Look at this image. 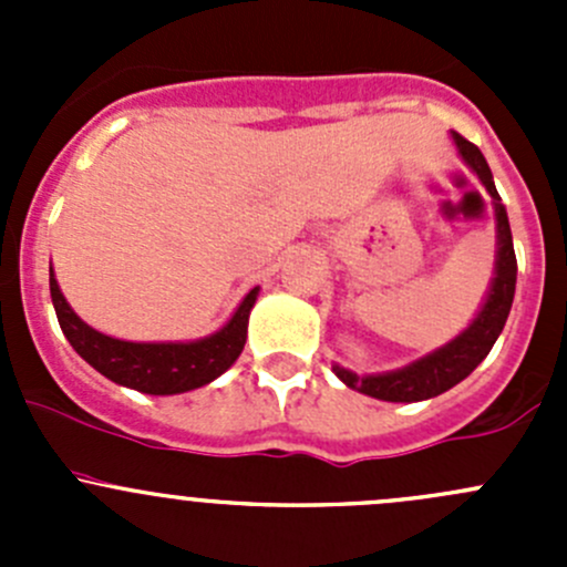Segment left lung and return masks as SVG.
<instances>
[{"label": "left lung", "mask_w": 567, "mask_h": 567, "mask_svg": "<svg viewBox=\"0 0 567 567\" xmlns=\"http://www.w3.org/2000/svg\"><path fill=\"white\" fill-rule=\"evenodd\" d=\"M455 147H458L461 158L468 164L485 192L494 199V214H496V268L494 279H491V290L485 296V305L480 307L477 318L463 329L455 340L447 346L436 348L427 357L416 359V362L405 364L400 370H390V373H375V375H357L351 370L334 364V375L351 390L370 394V398L390 400V403H416V400L436 398V394L453 390L461 384L494 348L496 337L505 329V320L511 316L513 296H516V251H513V236H511V221H507V210L502 205L499 192L494 186V175H491L488 162L480 153L477 145L463 140L461 134H453Z\"/></svg>", "instance_id": "8db88e82"}]
</instances>
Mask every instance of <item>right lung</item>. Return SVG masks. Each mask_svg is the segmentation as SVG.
I'll return each instance as SVG.
<instances>
[{"mask_svg":"<svg viewBox=\"0 0 567 567\" xmlns=\"http://www.w3.org/2000/svg\"><path fill=\"white\" fill-rule=\"evenodd\" d=\"M49 288L60 329L73 346V351L84 362L93 364L101 375H106L109 381L145 394H181L219 379L241 357L244 342H247L249 312L257 301V290H260L251 288L247 299L233 312V318L203 340L128 342L101 334L93 326L84 323L65 301L51 268Z\"/></svg>","mask_w":567,"mask_h":567,"instance_id":"add662e5","label":"right lung"}]
</instances>
